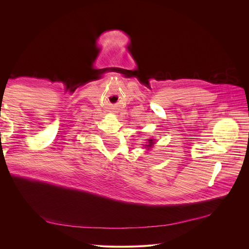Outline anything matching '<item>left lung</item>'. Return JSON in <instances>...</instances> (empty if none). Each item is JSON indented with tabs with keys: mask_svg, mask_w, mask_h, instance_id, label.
Instances as JSON below:
<instances>
[{
	"mask_svg": "<svg viewBox=\"0 0 249 249\" xmlns=\"http://www.w3.org/2000/svg\"><path fill=\"white\" fill-rule=\"evenodd\" d=\"M148 143H149V145H146V146H150V145H152V143H153V140H152V139H150Z\"/></svg>",
	"mask_w": 249,
	"mask_h": 249,
	"instance_id": "obj_1",
	"label": "left lung"
}]
</instances>
